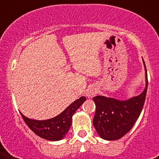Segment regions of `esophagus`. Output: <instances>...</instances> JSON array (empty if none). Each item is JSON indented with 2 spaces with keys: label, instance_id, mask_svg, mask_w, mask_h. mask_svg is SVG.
<instances>
[{
  "label": "esophagus",
  "instance_id": "1",
  "mask_svg": "<svg viewBox=\"0 0 159 159\" xmlns=\"http://www.w3.org/2000/svg\"><path fill=\"white\" fill-rule=\"evenodd\" d=\"M97 87H94V86H91L87 89L86 91V96H87L88 98H92L95 96V95L97 94Z\"/></svg>",
  "mask_w": 159,
  "mask_h": 159
}]
</instances>
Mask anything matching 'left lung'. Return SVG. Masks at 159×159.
Returning a JSON list of instances; mask_svg holds the SVG:
<instances>
[{
	"label": "left lung",
	"mask_w": 159,
	"mask_h": 159,
	"mask_svg": "<svg viewBox=\"0 0 159 159\" xmlns=\"http://www.w3.org/2000/svg\"><path fill=\"white\" fill-rule=\"evenodd\" d=\"M145 88L142 93L127 100H118L104 96L93 97L96 113L93 119L97 134L106 140H116L130 130L143 109L148 88L145 63Z\"/></svg>",
	"instance_id": "1"
}]
</instances>
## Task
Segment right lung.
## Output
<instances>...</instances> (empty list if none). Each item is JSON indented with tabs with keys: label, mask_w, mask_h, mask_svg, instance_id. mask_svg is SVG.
I'll use <instances>...</instances> for the list:
<instances>
[{
	"label": "right lung",
	"mask_w": 159,
	"mask_h": 159,
	"mask_svg": "<svg viewBox=\"0 0 159 159\" xmlns=\"http://www.w3.org/2000/svg\"><path fill=\"white\" fill-rule=\"evenodd\" d=\"M86 100L85 97H81L67 106L62 113L44 120L30 119L22 113L20 115L29 128L35 134L46 140L58 141L66 136L72 125V116Z\"/></svg>",
	"instance_id": "obj_1"
}]
</instances>
